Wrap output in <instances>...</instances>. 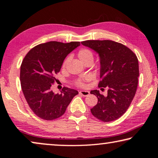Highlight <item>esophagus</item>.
I'll return each mask as SVG.
<instances>
[{"label":"esophagus","mask_w":158,"mask_h":158,"mask_svg":"<svg viewBox=\"0 0 158 158\" xmlns=\"http://www.w3.org/2000/svg\"><path fill=\"white\" fill-rule=\"evenodd\" d=\"M79 93L81 95H82L83 96H84V97H85V96H89V95L90 92L88 91V90H80Z\"/></svg>","instance_id":"obj_1"}]
</instances>
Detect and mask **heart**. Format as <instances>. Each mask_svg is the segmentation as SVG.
Here are the masks:
<instances>
[{"mask_svg": "<svg viewBox=\"0 0 158 158\" xmlns=\"http://www.w3.org/2000/svg\"><path fill=\"white\" fill-rule=\"evenodd\" d=\"M77 56H78L79 59L81 60L83 63H84L85 61L87 60H93V56L92 52L87 49H82L81 50H79L78 53H77ZM68 62V58H67V59L64 61L63 66H65ZM77 84H78V85H83V84H84V83H83V80L79 79L78 81H77Z\"/></svg>", "mask_w": 158, "mask_h": 158, "instance_id": "b5f03b06", "label": "heart"}]
</instances>
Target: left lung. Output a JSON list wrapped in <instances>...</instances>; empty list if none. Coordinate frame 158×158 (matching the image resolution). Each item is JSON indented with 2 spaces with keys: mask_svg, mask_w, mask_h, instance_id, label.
<instances>
[{
  "mask_svg": "<svg viewBox=\"0 0 158 158\" xmlns=\"http://www.w3.org/2000/svg\"><path fill=\"white\" fill-rule=\"evenodd\" d=\"M81 43L98 54L102 78L98 86L108 89L106 96L98 90L90 91L98 101L90 111L102 121H115L125 113L135 95L139 75L137 56L125 45L111 40Z\"/></svg>",
  "mask_w": 158,
  "mask_h": 158,
  "instance_id": "1",
  "label": "left lung"
}]
</instances>
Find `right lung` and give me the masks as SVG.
<instances>
[{
    "label": "right lung",
    "mask_w": 158,
    "mask_h": 158,
    "mask_svg": "<svg viewBox=\"0 0 158 158\" xmlns=\"http://www.w3.org/2000/svg\"><path fill=\"white\" fill-rule=\"evenodd\" d=\"M79 42H49L33 47L23 58L20 68L21 89L32 111L42 119L51 121L63 116L78 91L64 87L60 94L51 86L63 63Z\"/></svg>",
    "instance_id": "add662e5"
}]
</instances>
